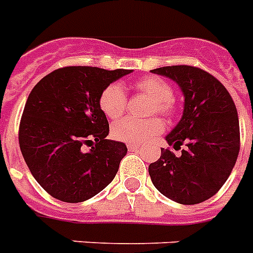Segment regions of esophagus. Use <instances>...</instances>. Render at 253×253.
<instances>
[{
	"instance_id": "34e87169",
	"label": "esophagus",
	"mask_w": 253,
	"mask_h": 253,
	"mask_svg": "<svg viewBox=\"0 0 253 253\" xmlns=\"http://www.w3.org/2000/svg\"><path fill=\"white\" fill-rule=\"evenodd\" d=\"M139 147H140V145L136 144V143H128V144H127V149H128V151H136V149H139Z\"/></svg>"
}]
</instances>
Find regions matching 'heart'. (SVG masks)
<instances>
[{
    "label": "heart",
    "mask_w": 253,
    "mask_h": 253,
    "mask_svg": "<svg viewBox=\"0 0 253 253\" xmlns=\"http://www.w3.org/2000/svg\"><path fill=\"white\" fill-rule=\"evenodd\" d=\"M135 87L139 92L153 100L151 113H160L162 116L171 117L175 113L173 100V88L168 82L159 77H145L136 82ZM100 108L108 118L117 120L127 108V96L122 84L112 83L104 88L100 94ZM164 123L160 118H149L145 121L123 118L112 126V136L116 140L125 143H140L148 137L162 132Z\"/></svg>",
    "instance_id": "1"
}]
</instances>
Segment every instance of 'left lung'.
<instances>
[{
	"mask_svg": "<svg viewBox=\"0 0 253 253\" xmlns=\"http://www.w3.org/2000/svg\"><path fill=\"white\" fill-rule=\"evenodd\" d=\"M173 79L184 94L179 123L166 135L169 148L152 162V183L164 196L192 205L218 192L233 170L240 148L238 112L233 98L219 80L199 67L178 65L151 70Z\"/></svg>",
	"mask_w": 253,
	"mask_h": 253,
	"instance_id": "obj_1",
	"label": "left lung"
}]
</instances>
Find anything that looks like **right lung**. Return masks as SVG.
<instances>
[{
    "label": "right lung",
    "mask_w": 253,
    "mask_h": 253,
    "mask_svg": "<svg viewBox=\"0 0 253 253\" xmlns=\"http://www.w3.org/2000/svg\"><path fill=\"white\" fill-rule=\"evenodd\" d=\"M131 71L61 67L31 91L19 147L31 174L54 199L82 203L114 179L127 147L106 139L109 123L98 100L104 88Z\"/></svg>",
    "instance_id": "add662e5"
}]
</instances>
